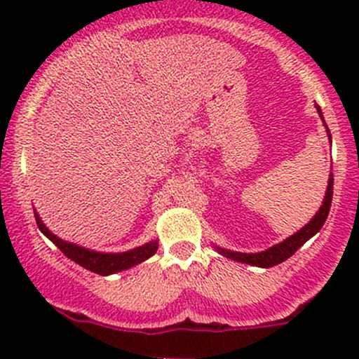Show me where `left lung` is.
<instances>
[{"label":"left lung","mask_w":359,"mask_h":359,"mask_svg":"<svg viewBox=\"0 0 359 359\" xmlns=\"http://www.w3.org/2000/svg\"><path fill=\"white\" fill-rule=\"evenodd\" d=\"M318 114L320 118L323 119V112H321L320 106L316 107ZM323 125L327 128L328 133V139L332 142V135H330V130H328L327 123L323 119ZM332 194H334V173H330L328 177V186H327V193H325V200L321 203L320 210L316 212V215L306 224L300 231H297L295 234H292L290 238L283 240L281 243L273 245L271 248L264 250V252H257V253H243V252H233V250H226V248H220L215 247L217 252L220 255L227 257L231 260H236V262H243V264H250V266H257V267H273L278 266V264L285 262L287 259H290L293 253L297 252L307 240L314 236L316 233H320V229L323 227L325 220H327L328 212H330V205H332Z\"/></svg>","instance_id":"8db88e82"}]
</instances>
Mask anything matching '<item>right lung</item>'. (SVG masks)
<instances>
[{"instance_id": "right-lung-1", "label": "right lung", "mask_w": 359, "mask_h": 359, "mask_svg": "<svg viewBox=\"0 0 359 359\" xmlns=\"http://www.w3.org/2000/svg\"><path fill=\"white\" fill-rule=\"evenodd\" d=\"M34 217L36 222H38L39 231H41L50 241H53L67 259L74 260V262L79 264L81 267H85V269L92 271V273L95 274H100V276H109V274L119 273V271L130 269V267L137 266V264L144 262V260H147L149 257H153L158 250V240H153L149 241V243L142 245V247L128 250V252H95V250H88L85 247H79V245L76 243H69V241L60 240L59 236H55V234L43 224L38 212H34Z\"/></svg>"}]
</instances>
